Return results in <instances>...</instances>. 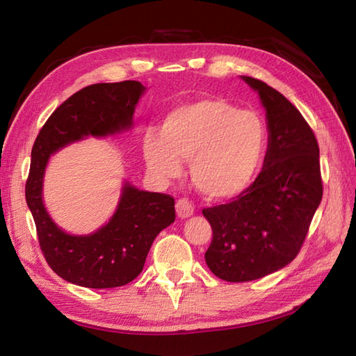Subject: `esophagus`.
Listing matches in <instances>:
<instances>
[{"instance_id": "obj_1", "label": "esophagus", "mask_w": 356, "mask_h": 356, "mask_svg": "<svg viewBox=\"0 0 356 356\" xmlns=\"http://www.w3.org/2000/svg\"><path fill=\"white\" fill-rule=\"evenodd\" d=\"M176 211L180 218L191 217L194 214V205L188 199H179L176 203Z\"/></svg>"}]
</instances>
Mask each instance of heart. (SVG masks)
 Instances as JSON below:
<instances>
[{
	"label": "heart",
	"mask_w": 356,
	"mask_h": 356,
	"mask_svg": "<svg viewBox=\"0 0 356 356\" xmlns=\"http://www.w3.org/2000/svg\"><path fill=\"white\" fill-rule=\"evenodd\" d=\"M268 142L266 125L254 111L222 97H203L172 108L161 134L143 136V157L161 177L180 174L191 161L194 186L213 200L237 197L251 185Z\"/></svg>",
	"instance_id": "b5f03b06"
}]
</instances>
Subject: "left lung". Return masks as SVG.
Segmentation results:
<instances>
[{
  "instance_id": "left-lung-1",
  "label": "left lung",
  "mask_w": 356,
  "mask_h": 356,
  "mask_svg": "<svg viewBox=\"0 0 356 356\" xmlns=\"http://www.w3.org/2000/svg\"><path fill=\"white\" fill-rule=\"evenodd\" d=\"M266 110L269 142L254 184L225 205L202 211L213 228L205 260L225 282H251L289 264L305 243L323 197L320 148L312 128L266 82L241 76Z\"/></svg>"
}]
</instances>
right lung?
Returning a JSON list of instances; mask_svg holds the SVG:
<instances>
[{
	"label": "right lung",
	"mask_w": 356,
	"mask_h": 356,
	"mask_svg": "<svg viewBox=\"0 0 356 356\" xmlns=\"http://www.w3.org/2000/svg\"><path fill=\"white\" fill-rule=\"evenodd\" d=\"M143 90L138 81L82 88L51 113L33 143L26 202L44 259L65 282L93 289L133 282L157 234L176 218L171 195L140 191L128 182L110 222L88 236H70L58 228L42 203V177L50 154L86 136L99 138L128 130Z\"/></svg>",
	"instance_id": "obj_1"
}]
</instances>
